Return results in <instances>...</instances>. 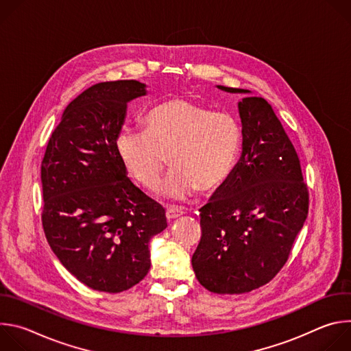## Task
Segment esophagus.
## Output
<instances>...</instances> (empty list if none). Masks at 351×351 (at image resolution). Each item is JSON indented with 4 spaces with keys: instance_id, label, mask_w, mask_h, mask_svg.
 <instances>
[{
    "instance_id": "obj_1",
    "label": "esophagus",
    "mask_w": 351,
    "mask_h": 351,
    "mask_svg": "<svg viewBox=\"0 0 351 351\" xmlns=\"http://www.w3.org/2000/svg\"><path fill=\"white\" fill-rule=\"evenodd\" d=\"M183 215V211L182 210H179V208H172V207H169V208H167V218L171 221V219H176V218H179V217H182Z\"/></svg>"
}]
</instances>
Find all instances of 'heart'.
<instances>
[{
	"label": "heart",
	"instance_id": "heart-1",
	"mask_svg": "<svg viewBox=\"0 0 351 351\" xmlns=\"http://www.w3.org/2000/svg\"><path fill=\"white\" fill-rule=\"evenodd\" d=\"M145 130L123 129L117 153L126 172L148 191H154L167 167L172 172L161 195L184 202L198 190L211 193L225 183L240 152L241 130L228 114L184 98H172L149 110Z\"/></svg>",
	"mask_w": 351,
	"mask_h": 351
}]
</instances>
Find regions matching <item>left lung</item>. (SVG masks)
<instances>
[{
  "label": "left lung",
  "instance_id": "1",
  "mask_svg": "<svg viewBox=\"0 0 351 351\" xmlns=\"http://www.w3.org/2000/svg\"><path fill=\"white\" fill-rule=\"evenodd\" d=\"M237 103L241 154L214 199L199 210L202 240L191 257L207 290L241 294L268 283L285 265L308 214L295 149L272 107L252 91Z\"/></svg>",
  "mask_w": 351,
  "mask_h": 351
}]
</instances>
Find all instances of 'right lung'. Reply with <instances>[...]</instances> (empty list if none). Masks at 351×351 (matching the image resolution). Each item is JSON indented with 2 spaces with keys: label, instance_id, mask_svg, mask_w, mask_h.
<instances>
[{
  "label": "right lung",
  "instance_id": "obj_1",
  "mask_svg": "<svg viewBox=\"0 0 351 351\" xmlns=\"http://www.w3.org/2000/svg\"><path fill=\"white\" fill-rule=\"evenodd\" d=\"M137 80L98 83L65 108L41 162L43 228L61 264L86 286L119 293L149 271L165 210L137 189L117 153Z\"/></svg>",
  "mask_w": 351,
  "mask_h": 351
}]
</instances>
